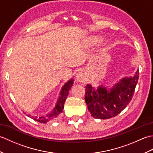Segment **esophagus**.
Returning <instances> with one entry per match:
<instances>
[{
  "label": "esophagus",
  "instance_id": "34e87169",
  "mask_svg": "<svg viewBox=\"0 0 153 153\" xmlns=\"http://www.w3.org/2000/svg\"><path fill=\"white\" fill-rule=\"evenodd\" d=\"M85 76L83 71H79L76 74V80L79 82H83L85 81Z\"/></svg>",
  "mask_w": 153,
  "mask_h": 153
}]
</instances>
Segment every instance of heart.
Instances as JSON below:
<instances>
[{
	"label": "heart",
	"mask_w": 153,
	"mask_h": 153,
	"mask_svg": "<svg viewBox=\"0 0 153 153\" xmlns=\"http://www.w3.org/2000/svg\"><path fill=\"white\" fill-rule=\"evenodd\" d=\"M101 41H102V38L99 36L90 37L88 39H87V43L91 45L98 44V43H100Z\"/></svg>",
	"instance_id": "b5f03b06"
}]
</instances>
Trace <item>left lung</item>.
I'll return each mask as SVG.
<instances>
[{"mask_svg": "<svg viewBox=\"0 0 153 153\" xmlns=\"http://www.w3.org/2000/svg\"><path fill=\"white\" fill-rule=\"evenodd\" d=\"M138 79L139 70L134 76L122 78L111 88L101 85L95 89L87 84L85 100L91 116L105 120L118 115L131 101Z\"/></svg>", "mask_w": 153, "mask_h": 153, "instance_id": "1", "label": "left lung"}]
</instances>
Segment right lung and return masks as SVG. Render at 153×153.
I'll list each match as a JSON object with an SVG mask.
<instances>
[{"instance_id": "right-lung-1", "label": "right lung", "mask_w": 153, "mask_h": 153, "mask_svg": "<svg viewBox=\"0 0 153 153\" xmlns=\"http://www.w3.org/2000/svg\"><path fill=\"white\" fill-rule=\"evenodd\" d=\"M73 83H74L73 79H71L70 80H69L68 82H67L66 83H65V85L62 87V88L60 91V95L58 97L56 105H55L54 108L51 112H48L47 114L45 116H31V114H27L26 115L28 117H30V118L35 120V121L40 123H46L48 122H50V121H52V120L56 119L63 111L65 100H66V97L68 95L70 89L73 85Z\"/></svg>"}]
</instances>
